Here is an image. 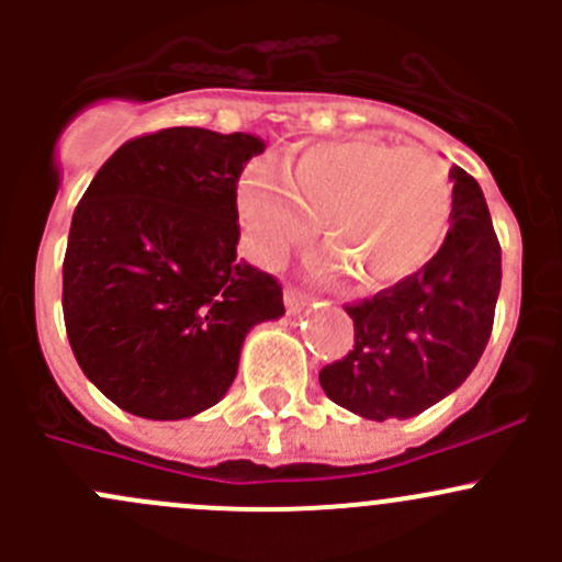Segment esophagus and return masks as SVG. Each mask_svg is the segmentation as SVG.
Returning <instances> with one entry per match:
<instances>
[{"label":"esophagus","mask_w":562,"mask_h":562,"mask_svg":"<svg viewBox=\"0 0 562 562\" xmlns=\"http://www.w3.org/2000/svg\"><path fill=\"white\" fill-rule=\"evenodd\" d=\"M310 304V293H304L302 288L296 285H288L285 288V307L288 313H302L304 307Z\"/></svg>","instance_id":"obj_1"}]
</instances>
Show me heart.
<instances>
[{"mask_svg":"<svg viewBox=\"0 0 562 562\" xmlns=\"http://www.w3.org/2000/svg\"><path fill=\"white\" fill-rule=\"evenodd\" d=\"M454 209L443 162L418 146L334 140L304 149L280 176L258 171L239 187L249 247L277 266L321 223L337 259L328 269L381 291L416 274L438 252Z\"/></svg>","mask_w":562,"mask_h":562,"instance_id":"b5f03b06","label":"heart"}]
</instances>
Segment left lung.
<instances>
[{"label":"left lung","mask_w":562,"mask_h":562,"mask_svg":"<svg viewBox=\"0 0 562 562\" xmlns=\"http://www.w3.org/2000/svg\"><path fill=\"white\" fill-rule=\"evenodd\" d=\"M446 241L427 266L372 299L345 304L353 348L321 370L328 400L372 422L411 418L459 389L490 342L501 241L479 181L462 168Z\"/></svg>","instance_id":"obj_1"}]
</instances>
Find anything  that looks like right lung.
Returning <instances> with one entry per match:
<instances>
[{"instance_id":"1","label":"right lung","mask_w":562,"mask_h":562,"mask_svg":"<svg viewBox=\"0 0 562 562\" xmlns=\"http://www.w3.org/2000/svg\"><path fill=\"white\" fill-rule=\"evenodd\" d=\"M263 140L168 127L119 146L72 212L61 310L83 375L113 405L176 422L217 405L277 277L236 260V181Z\"/></svg>"}]
</instances>
